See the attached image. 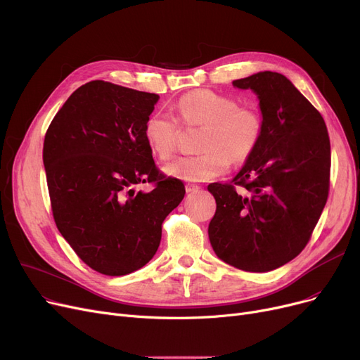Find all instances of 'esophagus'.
Segmentation results:
<instances>
[{
  "instance_id": "34e87169",
  "label": "esophagus",
  "mask_w": 360,
  "mask_h": 360,
  "mask_svg": "<svg viewBox=\"0 0 360 360\" xmlns=\"http://www.w3.org/2000/svg\"><path fill=\"white\" fill-rule=\"evenodd\" d=\"M198 190H200V187L198 186V184H186V192L187 193H195V192H198Z\"/></svg>"
}]
</instances>
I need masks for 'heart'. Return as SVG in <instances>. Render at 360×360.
Listing matches in <instances>:
<instances>
[{"label": "heart", "mask_w": 360, "mask_h": 360, "mask_svg": "<svg viewBox=\"0 0 360 360\" xmlns=\"http://www.w3.org/2000/svg\"><path fill=\"white\" fill-rule=\"evenodd\" d=\"M179 119L186 126H200L202 154L180 157L167 164L164 173L184 181H207L226 172L229 162L248 160L262 138L263 122L250 108H238L237 101L215 91L199 89L181 96L176 104ZM177 120L164 112H155L143 124V138L150 150L161 160L176 151Z\"/></svg>", "instance_id": "obj_1"}]
</instances>
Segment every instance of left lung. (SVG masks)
Wrapping results in <instances>:
<instances>
[{"mask_svg":"<svg viewBox=\"0 0 360 360\" xmlns=\"http://www.w3.org/2000/svg\"><path fill=\"white\" fill-rule=\"evenodd\" d=\"M259 98L263 131L231 183L207 190L217 212L207 228L215 255L245 271H270L307 245L328 196L330 139L323 116L282 74L232 81ZM243 185L245 195L236 192Z\"/></svg>","mask_w":360,"mask_h":360,"instance_id":"1","label":"left lung"}]
</instances>
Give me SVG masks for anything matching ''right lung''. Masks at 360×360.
<instances>
[{
	"instance_id": "obj_1",
	"label": "right lung",
	"mask_w": 360,
	"mask_h": 360,
	"mask_svg": "<svg viewBox=\"0 0 360 360\" xmlns=\"http://www.w3.org/2000/svg\"><path fill=\"white\" fill-rule=\"evenodd\" d=\"M160 96L91 81L77 89L49 124L44 143L52 212L62 237L93 270L129 274L150 262L165 217L184 184L162 176L143 138ZM154 182L146 194L139 182Z\"/></svg>"
}]
</instances>
